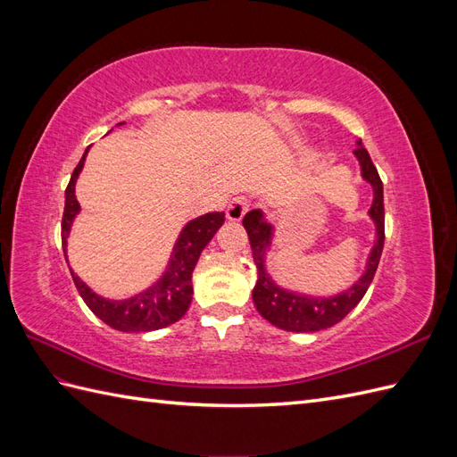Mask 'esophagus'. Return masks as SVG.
Masks as SVG:
<instances>
[{
	"label": "esophagus",
	"instance_id": "1",
	"mask_svg": "<svg viewBox=\"0 0 457 457\" xmlns=\"http://www.w3.org/2000/svg\"><path fill=\"white\" fill-rule=\"evenodd\" d=\"M250 205H252V202L247 200L245 196L232 198L230 204H228V207H227V217H228V220H242V217H244L247 212H250Z\"/></svg>",
	"mask_w": 457,
	"mask_h": 457
}]
</instances>
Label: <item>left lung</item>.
<instances>
[{
  "instance_id": "8db88e82",
  "label": "left lung",
  "mask_w": 457,
  "mask_h": 457,
  "mask_svg": "<svg viewBox=\"0 0 457 457\" xmlns=\"http://www.w3.org/2000/svg\"><path fill=\"white\" fill-rule=\"evenodd\" d=\"M354 156L361 162L362 177L373 188V204L370 207V217L376 223V242L370 252L366 270L358 278L354 286L334 297H309L301 295L289 289L274 284V280L267 274L265 255L272 240V225L267 223L265 215L261 210H252L244 217V227L247 237H250L253 261L257 267V284L253 287V303L259 314L269 320L272 326L286 331H320L326 328L336 326L347 316L364 294L373 280V274L378 270L383 242H385V207H383V183L379 173L373 165L368 150L362 146V141H356Z\"/></svg>"
}]
</instances>
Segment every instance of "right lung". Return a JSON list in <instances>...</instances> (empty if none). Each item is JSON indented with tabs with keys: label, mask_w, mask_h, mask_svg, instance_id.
Segmentation results:
<instances>
[{
	"label": "right lung",
	"mask_w": 457,
	"mask_h": 457,
	"mask_svg": "<svg viewBox=\"0 0 457 457\" xmlns=\"http://www.w3.org/2000/svg\"><path fill=\"white\" fill-rule=\"evenodd\" d=\"M89 150V148H87ZM87 150L81 156L79 163L71 177V183L64 192V213H62V250L66 257V240L71 234L72 223L79 213V204L76 200V181L79 171L84 170V162ZM225 223V213H205L202 217L192 219L190 223L179 234L175 242L171 259L168 262L162 278L150 286L145 292L137 294L129 299L112 301L104 299L91 292V287L79 280V276L72 272V280L78 287L81 299L93 311L95 316H99L104 324L120 331H152L160 329L170 324L181 320L185 312L190 307L192 301V270L204 247L210 244L215 237V232Z\"/></svg>",
	"instance_id": "add662e5"
}]
</instances>
